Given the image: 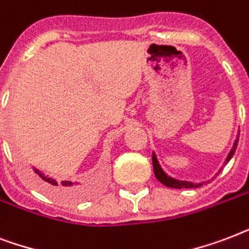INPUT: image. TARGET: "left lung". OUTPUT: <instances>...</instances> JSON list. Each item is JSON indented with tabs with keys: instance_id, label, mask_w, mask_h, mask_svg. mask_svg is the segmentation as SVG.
<instances>
[{
	"instance_id": "obj_1",
	"label": "left lung",
	"mask_w": 249,
	"mask_h": 249,
	"mask_svg": "<svg viewBox=\"0 0 249 249\" xmlns=\"http://www.w3.org/2000/svg\"><path fill=\"white\" fill-rule=\"evenodd\" d=\"M238 142H239V135L236 134V139L234 140L232 148H231L230 152H229V155H227V157L225 159V162H223V165H226V163L231 160V157L234 156L235 149H236V146H238ZM152 162H153V171H155L156 178H157V180H159V182L162 183L163 186L170 187V188H195V187L203 186V183H205V182L195 183V182H192V180H182V179H177V178H173V177H170V175L167 174L166 171L163 170L162 166L160 165L159 159H157V156H156L155 151H153V155H152ZM221 170H222V167L219 169L218 173Z\"/></svg>"
}]
</instances>
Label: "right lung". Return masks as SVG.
I'll use <instances>...</instances> for the list:
<instances>
[{"instance_id":"obj_1","label":"right lung","mask_w":249,"mask_h":249,"mask_svg":"<svg viewBox=\"0 0 249 249\" xmlns=\"http://www.w3.org/2000/svg\"><path fill=\"white\" fill-rule=\"evenodd\" d=\"M31 169L34 171V174H31V180L45 195L67 200V198L78 197L82 194V190L76 183L70 180H58L53 177H48L34 166H31Z\"/></svg>"}]
</instances>
